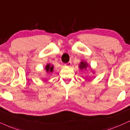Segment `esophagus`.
<instances>
[{"mask_svg":"<svg viewBox=\"0 0 130 130\" xmlns=\"http://www.w3.org/2000/svg\"><path fill=\"white\" fill-rule=\"evenodd\" d=\"M71 62H68V63L65 64V67H71Z\"/></svg>","mask_w":130,"mask_h":130,"instance_id":"1","label":"esophagus"}]
</instances>
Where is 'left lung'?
<instances>
[{
    "label": "left lung",
    "mask_w": 130,
    "mask_h": 130,
    "mask_svg": "<svg viewBox=\"0 0 130 130\" xmlns=\"http://www.w3.org/2000/svg\"><path fill=\"white\" fill-rule=\"evenodd\" d=\"M88 67L91 68V71L92 72V73L94 74L95 71L91 68V66L89 65V64L87 62L84 61V60H82V61L80 62V63H79V65H78V68H80V70H81L82 71L83 70H86Z\"/></svg>",
    "instance_id": "1"
}]
</instances>
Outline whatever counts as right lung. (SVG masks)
Wrapping results in <instances>:
<instances>
[{
  "label": "right lung",
  "mask_w": 130,
  "mask_h": 130,
  "mask_svg": "<svg viewBox=\"0 0 130 130\" xmlns=\"http://www.w3.org/2000/svg\"><path fill=\"white\" fill-rule=\"evenodd\" d=\"M45 70L47 73H52V72H53V70H54L53 65L51 63H47L45 67Z\"/></svg>",
  "instance_id": "add662e5"
}]
</instances>
